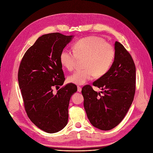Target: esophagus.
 <instances>
[{"mask_svg":"<svg viewBox=\"0 0 153 153\" xmlns=\"http://www.w3.org/2000/svg\"><path fill=\"white\" fill-rule=\"evenodd\" d=\"M81 91H82V88H81V87L78 86V87H77V91H78L79 92H81Z\"/></svg>","mask_w":153,"mask_h":153,"instance_id":"esophagus-1","label":"esophagus"}]
</instances>
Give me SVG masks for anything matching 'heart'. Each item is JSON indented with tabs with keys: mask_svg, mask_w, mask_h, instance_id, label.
<instances>
[{
	"mask_svg": "<svg viewBox=\"0 0 153 153\" xmlns=\"http://www.w3.org/2000/svg\"><path fill=\"white\" fill-rule=\"evenodd\" d=\"M74 51L63 50L60 54L62 65L69 71L73 70L77 58H84L83 70L75 71L68 77V81L78 85L85 84L87 81L97 76H102L109 71L114 62L115 52L114 46L105 42L103 38L88 36L77 42Z\"/></svg>",
	"mask_w": 153,
	"mask_h": 153,
	"instance_id": "b5f03b06",
	"label": "heart"
}]
</instances>
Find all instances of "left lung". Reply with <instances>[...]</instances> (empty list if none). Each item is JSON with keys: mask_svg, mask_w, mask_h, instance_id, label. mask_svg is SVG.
<instances>
[{"mask_svg": "<svg viewBox=\"0 0 153 153\" xmlns=\"http://www.w3.org/2000/svg\"><path fill=\"white\" fill-rule=\"evenodd\" d=\"M115 50L114 61L109 71L93 82L103 91L96 92L90 85L82 89L88 119L94 127L105 131L113 129L122 121L136 90V68L131 56L118 42Z\"/></svg>", "mask_w": 153, "mask_h": 153, "instance_id": "1", "label": "left lung"}]
</instances>
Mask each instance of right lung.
<instances>
[{"instance_id": "right-lung-1", "label": "right lung", "mask_w": 153, "mask_h": 153, "mask_svg": "<svg viewBox=\"0 0 153 153\" xmlns=\"http://www.w3.org/2000/svg\"><path fill=\"white\" fill-rule=\"evenodd\" d=\"M73 36L59 33L43 35L29 48L21 61L18 81L28 118L39 129L58 132L68 121V107L77 86L68 84L53 93L65 80L60 54Z\"/></svg>"}]
</instances>
